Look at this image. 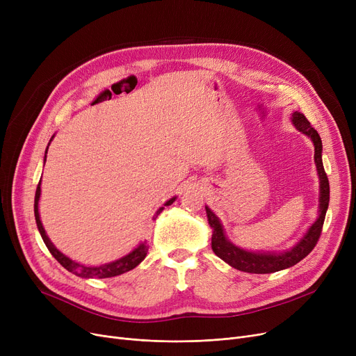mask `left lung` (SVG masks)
Segmentation results:
<instances>
[{
  "label": "left lung",
  "mask_w": 356,
  "mask_h": 356,
  "mask_svg": "<svg viewBox=\"0 0 356 356\" xmlns=\"http://www.w3.org/2000/svg\"><path fill=\"white\" fill-rule=\"evenodd\" d=\"M291 121L294 127L298 131H302L303 134L309 136L314 144V163L317 167V175H319V179H321L319 218H317V220L309 228L306 235L300 239V242H298L293 250L282 254H264V252L261 254V252H250L245 250H241L234 244H231V242L225 238V234H223L219 219L215 216V213L209 208H207L209 225L213 229V234H212L213 252L220 259L228 263L231 267L239 271L254 273V274H268V273H275L280 270L293 267L298 263V261H302L305 257H307L312 252V250L317 244V241L321 238L326 211L329 207V180L322 163V140H321V136L317 134V131L312 127L307 118L303 114H300V112H294Z\"/></svg>",
  "instance_id": "8db88e82"
}]
</instances>
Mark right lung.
I'll return each mask as SVG.
<instances>
[{
	"label": "right lung",
	"instance_id": "right-lung-1",
	"mask_svg": "<svg viewBox=\"0 0 356 356\" xmlns=\"http://www.w3.org/2000/svg\"><path fill=\"white\" fill-rule=\"evenodd\" d=\"M53 138V137H51ZM51 141V140H50ZM47 153V149H46ZM39 197H40V183L39 186H37L35 189V196H34V216H35V223H37V228H39V232L44 241V244L47 247V250L50 251V254L59 261L60 266L65 267L67 271L73 273L74 275L78 277H82V278H108V277H115V275H120V274H124L129 270L136 268L141 261L145 258L147 252H148V247H147V242H141V244L133 251L129 252L128 255L114 261V263H109V264H104V266H99V267H88V266H82L79 263H74V261H72L70 258H67L66 255H63L58 248H54V245L50 242V239L47 238L46 232H44V228L42 225V220H40V216H39ZM176 197H172L168 202H165V204L168 207V204H172L175 202ZM164 208H160L156 215H154V219L160 215V212L163 211Z\"/></svg>",
	"mask_w": 356,
	"mask_h": 356
}]
</instances>
